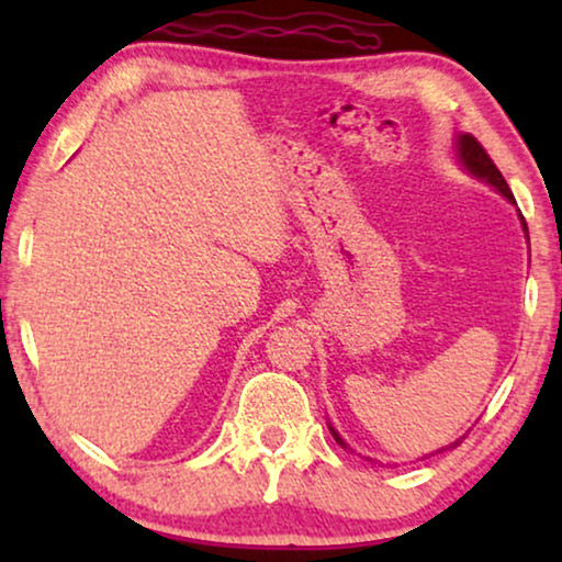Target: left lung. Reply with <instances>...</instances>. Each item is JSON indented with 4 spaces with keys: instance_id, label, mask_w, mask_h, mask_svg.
I'll return each instance as SVG.
<instances>
[{
    "instance_id": "left-lung-1",
    "label": "left lung",
    "mask_w": 562,
    "mask_h": 562,
    "mask_svg": "<svg viewBox=\"0 0 562 562\" xmlns=\"http://www.w3.org/2000/svg\"><path fill=\"white\" fill-rule=\"evenodd\" d=\"M456 156H458V164L463 166V171H468L473 176V179H479V181H486L491 189H496L498 194L502 196H506L509 199L512 204H517L514 202V194H512V189H509V183L504 181V176H502V171H498V168L494 166V160L488 158V153L483 150V145L475 140L473 135H468V133H463V135H458L456 137ZM519 220H521V227H525V235H527V222H525V217H521L519 214ZM527 240H529V235H527ZM329 427V432H333V437H335V442L340 445V448H345V450H350L352 452V448L348 442L342 440L340 435H337V429L333 427V425H327ZM465 437V435H463ZM463 437H460V440H463ZM460 440H456V442H450V445H445V448H440V450H435V452H445V450H452V448H458L460 445ZM435 452H429V456H435ZM427 456V458H429ZM366 460H371V463H375L373 458H366Z\"/></svg>"
}]
</instances>
